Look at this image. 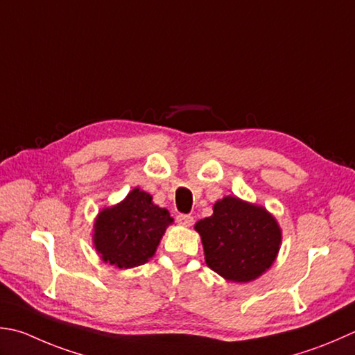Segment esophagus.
<instances>
[{
    "instance_id": "34e87169",
    "label": "esophagus",
    "mask_w": 355,
    "mask_h": 355,
    "mask_svg": "<svg viewBox=\"0 0 355 355\" xmlns=\"http://www.w3.org/2000/svg\"><path fill=\"white\" fill-rule=\"evenodd\" d=\"M177 221L182 226H192L193 217H192V215H187V214H180V215H177Z\"/></svg>"
}]
</instances>
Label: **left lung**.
Returning a JSON list of instances; mask_svg holds the SVG:
<instances>
[{
  "mask_svg": "<svg viewBox=\"0 0 355 355\" xmlns=\"http://www.w3.org/2000/svg\"><path fill=\"white\" fill-rule=\"evenodd\" d=\"M205 260L214 272L248 283L272 266L282 245V229L263 206L227 196L214 205L211 217L196 223Z\"/></svg>",
  "mask_w": 355,
  "mask_h": 355,
  "instance_id": "8db88e82",
  "label": "left lung"
}]
</instances>
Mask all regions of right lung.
I'll return each mask as SVG.
<instances>
[{"label": "right lung", "mask_w": 355, "mask_h": 355, "mask_svg": "<svg viewBox=\"0 0 355 355\" xmlns=\"http://www.w3.org/2000/svg\"><path fill=\"white\" fill-rule=\"evenodd\" d=\"M172 221L168 209L152 203L150 193L135 187L120 203L96 215L94 246L109 265L140 266L154 257Z\"/></svg>", "instance_id": "right-lung-1"}]
</instances>
